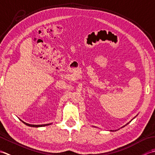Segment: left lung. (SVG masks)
Here are the masks:
<instances>
[{
    "instance_id": "8db88e82",
    "label": "left lung",
    "mask_w": 155,
    "mask_h": 155,
    "mask_svg": "<svg viewBox=\"0 0 155 155\" xmlns=\"http://www.w3.org/2000/svg\"><path fill=\"white\" fill-rule=\"evenodd\" d=\"M135 117H136V116H135ZM135 117H134V118H135ZM134 118H132V119L131 120H130V122H131V121L132 120H133V119H134ZM129 122H128V123H126V124L125 125H124V126H122V127H121V128H123V127H124V126H126V125H127V124H129ZM119 130V129H118V130H110V131H116V130Z\"/></svg>"
}]
</instances>
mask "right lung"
<instances>
[{"mask_svg":"<svg viewBox=\"0 0 155 155\" xmlns=\"http://www.w3.org/2000/svg\"><path fill=\"white\" fill-rule=\"evenodd\" d=\"M22 122H23L25 124H26L27 126H31V127H43V126H48V125H50L52 123H50V124H39V125H36V124H28V123H26L24 121L22 120H21Z\"/></svg>","mask_w":155,"mask_h":155,"instance_id":"1","label":"right lung"}]
</instances>
